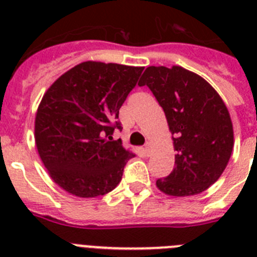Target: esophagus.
Here are the masks:
<instances>
[{
	"instance_id": "34e87169",
	"label": "esophagus",
	"mask_w": 257,
	"mask_h": 257,
	"mask_svg": "<svg viewBox=\"0 0 257 257\" xmlns=\"http://www.w3.org/2000/svg\"><path fill=\"white\" fill-rule=\"evenodd\" d=\"M151 147H152V144L151 143H147V144L144 145V152H145V154H149V152H151Z\"/></svg>"
}]
</instances>
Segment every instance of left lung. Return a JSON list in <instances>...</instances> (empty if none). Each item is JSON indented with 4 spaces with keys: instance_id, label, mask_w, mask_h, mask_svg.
I'll list each match as a JSON object with an SVG mask.
<instances>
[{
    "instance_id": "left-lung-1",
    "label": "left lung",
    "mask_w": 257,
    "mask_h": 257,
    "mask_svg": "<svg viewBox=\"0 0 257 257\" xmlns=\"http://www.w3.org/2000/svg\"><path fill=\"white\" fill-rule=\"evenodd\" d=\"M148 86L172 134L175 167L157 180L161 192L194 196L221 176L233 151V124L212 86L181 67H148L139 86Z\"/></svg>"
}]
</instances>
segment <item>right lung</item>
Here are the masks:
<instances>
[{
  "mask_svg": "<svg viewBox=\"0 0 257 257\" xmlns=\"http://www.w3.org/2000/svg\"><path fill=\"white\" fill-rule=\"evenodd\" d=\"M143 67L85 61L59 77L36 114L38 154L52 180L82 198L117 187L134 154L113 140L122 130L119 108L138 83Z\"/></svg>",
  "mask_w": 257,
  "mask_h": 257,
  "instance_id": "1",
  "label": "right lung"
}]
</instances>
